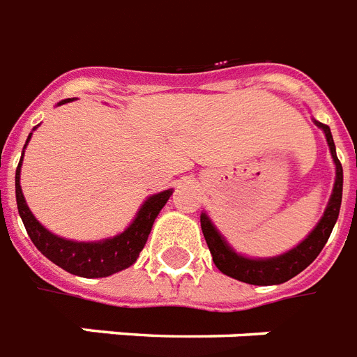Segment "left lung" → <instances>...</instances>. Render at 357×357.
Returning a JSON list of instances; mask_svg holds the SVG:
<instances>
[{
	"mask_svg": "<svg viewBox=\"0 0 357 357\" xmlns=\"http://www.w3.org/2000/svg\"><path fill=\"white\" fill-rule=\"evenodd\" d=\"M319 129L324 130L326 136L328 147L332 153L333 164H335V184H333V192L328 206L324 210V215L313 228L310 236H307L302 243L293 247L284 255L275 256V258L255 259L245 258L238 255L230 245L225 241V238L219 234V230L213 227L206 213H201V228L206 239L208 249L212 252V259L215 267H218L223 275L232 276L236 280L245 282V284H252V286H275V284H284V282L291 280L293 276L306 269L307 265L312 264L313 259L317 258L319 252L323 250L326 245L328 238L333 230V225L337 221L339 208H341V197H343V165L339 162L335 155V144H333L332 132L328 125L315 121Z\"/></svg>",
	"mask_w": 357,
	"mask_h": 357,
	"instance_id": "1",
	"label": "left lung"
}]
</instances>
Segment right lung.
I'll list each match as a JSON object with an SVG mask.
<instances>
[{"mask_svg": "<svg viewBox=\"0 0 357 357\" xmlns=\"http://www.w3.org/2000/svg\"><path fill=\"white\" fill-rule=\"evenodd\" d=\"M70 101L73 99H64L59 105ZM31 134L25 145L29 144ZM22 160H24V155H22ZM22 160L16 167V204H18L20 218L24 221L31 241L53 264L71 275L84 276V278H102V276H110L118 271L130 267L145 247V241L149 238L156 215L160 213V210L173 193V190H165L156 195H151L142 204L138 215L134 218L129 228L114 238L102 239V241H71V239L59 238L55 234H51L47 228H44L36 221V218L29 210L24 193H22V186H20Z\"/></svg>", "mask_w": 357, "mask_h": 357, "instance_id": "add662e5", "label": "right lung"}]
</instances>
